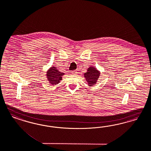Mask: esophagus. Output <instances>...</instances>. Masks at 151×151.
I'll use <instances>...</instances> for the list:
<instances>
[{"label": "esophagus", "instance_id": "esophagus-1", "mask_svg": "<svg viewBox=\"0 0 151 151\" xmlns=\"http://www.w3.org/2000/svg\"><path fill=\"white\" fill-rule=\"evenodd\" d=\"M71 73H73V75H75V74H76V73H77V71H76V70H73V71H71Z\"/></svg>", "mask_w": 151, "mask_h": 151}]
</instances>
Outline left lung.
<instances>
[{
  "mask_svg": "<svg viewBox=\"0 0 151 151\" xmlns=\"http://www.w3.org/2000/svg\"><path fill=\"white\" fill-rule=\"evenodd\" d=\"M100 73L94 67H90L88 68V71L84 73V76L88 84L93 85L96 83L99 77Z\"/></svg>",
  "mask_w": 151,
  "mask_h": 151,
  "instance_id": "8db88e82",
  "label": "left lung"
}]
</instances>
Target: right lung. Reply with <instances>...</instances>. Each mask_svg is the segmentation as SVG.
Listing matches in <instances>:
<instances>
[{"label":"right lung","instance_id":"right-lung-1","mask_svg":"<svg viewBox=\"0 0 151 151\" xmlns=\"http://www.w3.org/2000/svg\"><path fill=\"white\" fill-rule=\"evenodd\" d=\"M64 75L63 73H60L56 68L55 67L51 68L47 73V78L51 85H56L59 83L62 80V76Z\"/></svg>","mask_w":151,"mask_h":151}]
</instances>
